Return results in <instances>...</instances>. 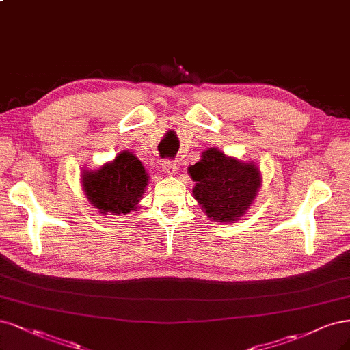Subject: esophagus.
<instances>
[{
	"label": "esophagus",
	"instance_id": "34e87169",
	"mask_svg": "<svg viewBox=\"0 0 350 350\" xmlns=\"http://www.w3.org/2000/svg\"><path fill=\"white\" fill-rule=\"evenodd\" d=\"M178 170V165L175 161H171V159H165L162 161V171L166 174V175H172L175 174V171Z\"/></svg>",
	"mask_w": 350,
	"mask_h": 350
}]
</instances>
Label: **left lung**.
I'll return each instance as SVG.
<instances>
[{"label": "left lung", "instance_id": "1", "mask_svg": "<svg viewBox=\"0 0 350 350\" xmlns=\"http://www.w3.org/2000/svg\"><path fill=\"white\" fill-rule=\"evenodd\" d=\"M188 171L196 180L192 189L196 200L210 219L220 223L243 215L260 187V175L255 165L226 158L217 149L204 152L202 159Z\"/></svg>", "mask_w": 350, "mask_h": 350}]
</instances>
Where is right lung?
Here are the masks:
<instances>
[{
  "instance_id": "obj_1",
  "label": "right lung",
  "mask_w": 350,
  "mask_h": 350,
  "mask_svg": "<svg viewBox=\"0 0 350 350\" xmlns=\"http://www.w3.org/2000/svg\"><path fill=\"white\" fill-rule=\"evenodd\" d=\"M148 178L142 162L133 153L124 150L100 171L83 174L82 185L94 208L101 214L118 215L137 208Z\"/></svg>"
}]
</instances>
